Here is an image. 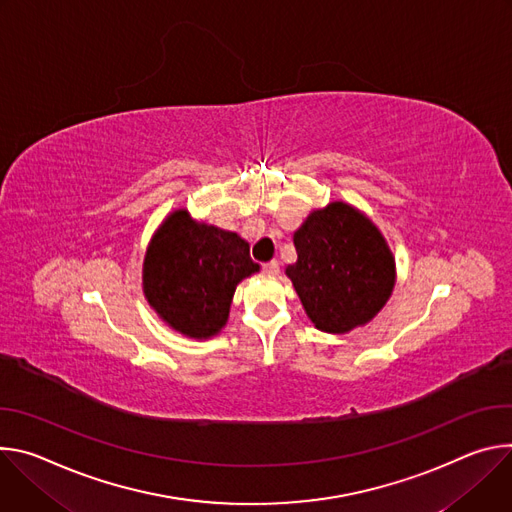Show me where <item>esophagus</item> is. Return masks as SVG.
Returning <instances> with one entry per match:
<instances>
[{"label": "esophagus", "instance_id": "esophagus-1", "mask_svg": "<svg viewBox=\"0 0 512 512\" xmlns=\"http://www.w3.org/2000/svg\"><path fill=\"white\" fill-rule=\"evenodd\" d=\"M262 270H264V274H268V276H276L278 270H280V266H278L276 260H270V262L262 264Z\"/></svg>", "mask_w": 512, "mask_h": 512}]
</instances>
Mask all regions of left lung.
<instances>
[{
    "label": "left lung",
    "mask_w": 512,
    "mask_h": 512,
    "mask_svg": "<svg viewBox=\"0 0 512 512\" xmlns=\"http://www.w3.org/2000/svg\"><path fill=\"white\" fill-rule=\"evenodd\" d=\"M297 262L287 276L313 325L348 333L366 325L394 289V256L378 227L356 207L315 209L293 236Z\"/></svg>",
    "instance_id": "8db88e82"
}]
</instances>
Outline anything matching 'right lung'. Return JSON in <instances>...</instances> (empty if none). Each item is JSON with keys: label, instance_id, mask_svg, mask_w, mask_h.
<instances>
[{"label": "right lung", "instance_id": "add662e5", "mask_svg": "<svg viewBox=\"0 0 512 512\" xmlns=\"http://www.w3.org/2000/svg\"><path fill=\"white\" fill-rule=\"evenodd\" d=\"M258 270L246 240L177 209L148 244L142 289L168 327L207 339L227 323L236 287Z\"/></svg>", "mask_w": 512, "mask_h": 512}]
</instances>
